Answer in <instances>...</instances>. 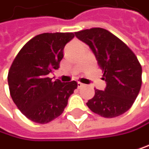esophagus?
<instances>
[{"label": "esophagus", "instance_id": "esophagus-1", "mask_svg": "<svg viewBox=\"0 0 149 149\" xmlns=\"http://www.w3.org/2000/svg\"><path fill=\"white\" fill-rule=\"evenodd\" d=\"M86 85L85 84H83V83H81V82H78V87L79 88H83V87H85Z\"/></svg>", "mask_w": 149, "mask_h": 149}]
</instances>
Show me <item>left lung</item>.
<instances>
[{
  "mask_svg": "<svg viewBox=\"0 0 149 149\" xmlns=\"http://www.w3.org/2000/svg\"><path fill=\"white\" fill-rule=\"evenodd\" d=\"M91 49L106 81L104 91L96 89L87 102L91 111L104 118L122 115L131 108L142 83V68L134 52L122 40L102 28L75 32Z\"/></svg>",
  "mask_w": 149,
  "mask_h": 149,
  "instance_id": "8db88e82",
  "label": "left lung"
}]
</instances>
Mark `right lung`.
Wrapping results in <instances>:
<instances>
[{"mask_svg":"<svg viewBox=\"0 0 149 149\" xmlns=\"http://www.w3.org/2000/svg\"><path fill=\"white\" fill-rule=\"evenodd\" d=\"M74 33H42L22 47L8 73L13 102L33 122L45 124L62 114L70 96L76 89L75 80L52 81L48 75L60 68L65 45Z\"/></svg>","mask_w":149,"mask_h":149,"instance_id":"1","label":"right lung"}]
</instances>
